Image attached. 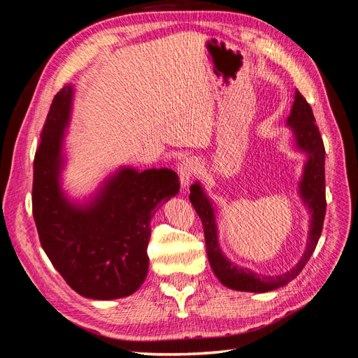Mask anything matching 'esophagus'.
Here are the masks:
<instances>
[{
	"label": "esophagus",
	"mask_w": 358,
	"mask_h": 358,
	"mask_svg": "<svg viewBox=\"0 0 358 358\" xmlns=\"http://www.w3.org/2000/svg\"><path fill=\"white\" fill-rule=\"evenodd\" d=\"M197 169H199V162H197V159H194V158H185L180 162L179 167H178V173H179L180 183H182L183 188H187L189 185V182H191L192 176L196 175Z\"/></svg>",
	"instance_id": "obj_1"
}]
</instances>
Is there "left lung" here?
<instances>
[{
	"mask_svg": "<svg viewBox=\"0 0 358 358\" xmlns=\"http://www.w3.org/2000/svg\"><path fill=\"white\" fill-rule=\"evenodd\" d=\"M287 125L292 129L296 138V145L300 150L308 155L303 178L299 183L300 197L308 206L310 212V227L306 251L300 258V262L292 267L289 272L278 276H263L251 272L249 268L239 267L231 263L220 249L218 231L215 224V210L210 200L206 196L199 182L189 188V201L199 213L206 241V252L215 276L221 280V284L237 291L251 292H267L279 287L287 285L289 280L297 278L303 267L309 262L320 241L322 231L324 216H326V149H324L320 129L315 124V117L312 113V107L299 91H296L294 103H292L291 113L287 119Z\"/></svg>",
	"mask_w": 358,
	"mask_h": 358,
	"instance_id": "obj_1",
	"label": "left lung"
}]
</instances>
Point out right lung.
Returning a JSON list of instances; mask_svg holds the SVG:
<instances>
[{"mask_svg": "<svg viewBox=\"0 0 358 358\" xmlns=\"http://www.w3.org/2000/svg\"><path fill=\"white\" fill-rule=\"evenodd\" d=\"M73 86L55 95L34 157L32 215L41 248L78 294L112 300L133 294L148 275L150 218L179 192L169 169L124 167L86 204L70 201L59 185L61 148Z\"/></svg>", "mask_w": 358, "mask_h": 358, "instance_id": "1", "label": "right lung"}]
</instances>
